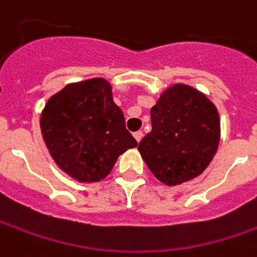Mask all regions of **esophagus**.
Wrapping results in <instances>:
<instances>
[{"mask_svg": "<svg viewBox=\"0 0 257 257\" xmlns=\"http://www.w3.org/2000/svg\"><path fill=\"white\" fill-rule=\"evenodd\" d=\"M134 138H135L138 142H141V141H142V138H143V134L141 132V131H138V132H135V134H134Z\"/></svg>", "mask_w": 257, "mask_h": 257, "instance_id": "34e87169", "label": "esophagus"}]
</instances>
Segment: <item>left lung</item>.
Masks as SVG:
<instances>
[{"instance_id": "obj_1", "label": "left lung", "mask_w": 257, "mask_h": 257, "mask_svg": "<svg viewBox=\"0 0 257 257\" xmlns=\"http://www.w3.org/2000/svg\"><path fill=\"white\" fill-rule=\"evenodd\" d=\"M152 131L138 151L155 177L179 186L201 174L218 151L221 121L214 102L187 84L167 87L151 109Z\"/></svg>"}]
</instances>
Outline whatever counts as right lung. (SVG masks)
I'll use <instances>...</instances> for the list:
<instances>
[{
  "label": "right lung",
  "instance_id": "1",
  "mask_svg": "<svg viewBox=\"0 0 257 257\" xmlns=\"http://www.w3.org/2000/svg\"><path fill=\"white\" fill-rule=\"evenodd\" d=\"M43 142L59 169L78 183H95L118 158L136 148L112 87L95 77L71 83L53 94L41 112Z\"/></svg>",
  "mask_w": 257,
  "mask_h": 257
}]
</instances>
